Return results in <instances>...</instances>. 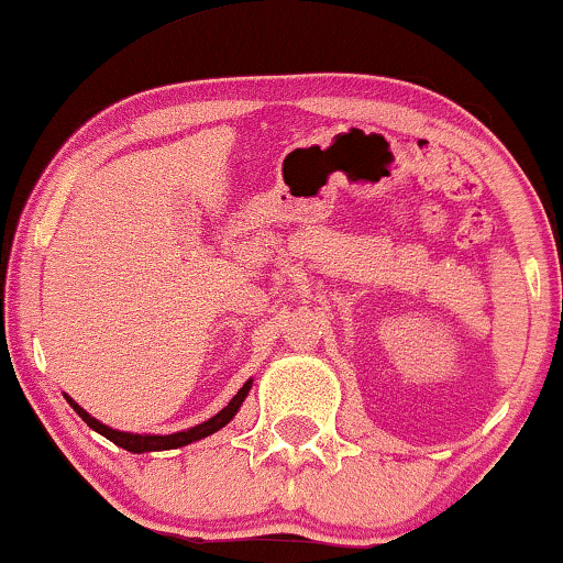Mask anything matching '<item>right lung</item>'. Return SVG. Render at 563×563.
<instances>
[{
	"label": "right lung",
	"instance_id": "right-lung-1",
	"mask_svg": "<svg viewBox=\"0 0 563 563\" xmlns=\"http://www.w3.org/2000/svg\"><path fill=\"white\" fill-rule=\"evenodd\" d=\"M250 384H253V380H247V384L242 386L238 394H234V399L229 401V405H227L224 409H221L219 415H213L211 420L200 422V426L190 428V430H179V433H172V435H137V433H124V430L107 428V426H103V422H99V420H96V418H90V415L86 412V409L75 405V401L69 399V397H67V401H69V405H73L75 412L80 415L82 422H86V426L93 428L96 433H101L103 439H109V441H112V443H117V446H122V449H128V451H135V454H143V451L177 449V446H185V443L200 441V439H206V435L217 433L219 428H224L227 422L232 420L234 415H238L240 405H242V401H245L247 391H250Z\"/></svg>",
	"mask_w": 563,
	"mask_h": 563
}]
</instances>
